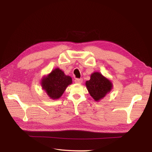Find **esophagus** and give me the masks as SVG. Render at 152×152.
Masks as SVG:
<instances>
[{"label": "esophagus", "instance_id": "34e87169", "mask_svg": "<svg viewBox=\"0 0 152 152\" xmlns=\"http://www.w3.org/2000/svg\"><path fill=\"white\" fill-rule=\"evenodd\" d=\"M82 82H83V79H75V82L77 84H81Z\"/></svg>", "mask_w": 152, "mask_h": 152}]
</instances>
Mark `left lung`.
Returning a JSON list of instances; mask_svg holds the SVG:
<instances>
[{
	"label": "left lung",
	"instance_id": "1",
	"mask_svg": "<svg viewBox=\"0 0 152 152\" xmlns=\"http://www.w3.org/2000/svg\"><path fill=\"white\" fill-rule=\"evenodd\" d=\"M89 94L95 101H99L112 88V83L100 73L94 72L91 76V79L86 83Z\"/></svg>",
	"mask_w": 152,
	"mask_h": 152
}]
</instances>
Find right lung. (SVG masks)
I'll list each match as a JSON object with an SVG mask.
<instances>
[{"instance_id":"right-lung-1","label":"right lung","mask_w":152,"mask_h":152,"mask_svg":"<svg viewBox=\"0 0 152 152\" xmlns=\"http://www.w3.org/2000/svg\"><path fill=\"white\" fill-rule=\"evenodd\" d=\"M72 82L70 76L65 75L60 69L56 68L42 79V86L50 98L58 99Z\"/></svg>"}]
</instances>
